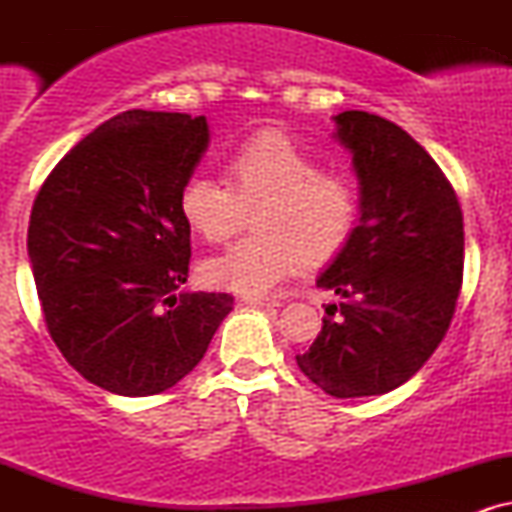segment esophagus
Returning <instances> with one entry per match:
<instances>
[{
  "instance_id": "obj_1",
  "label": "esophagus",
  "mask_w": 512,
  "mask_h": 512,
  "mask_svg": "<svg viewBox=\"0 0 512 512\" xmlns=\"http://www.w3.org/2000/svg\"><path fill=\"white\" fill-rule=\"evenodd\" d=\"M243 303L255 305V308H262V305H267V308H276V305H279V301H274V298H264V296H243Z\"/></svg>"
}]
</instances>
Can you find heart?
<instances>
[{"instance_id":"obj_1","label":"heart","mask_w":512,"mask_h":512,"mask_svg":"<svg viewBox=\"0 0 512 512\" xmlns=\"http://www.w3.org/2000/svg\"><path fill=\"white\" fill-rule=\"evenodd\" d=\"M226 182L192 175L182 185V221L207 243L240 231L245 209L257 207L260 233L240 240L204 264L219 289L262 296L284 284L305 262L327 260L344 248L361 211L356 182L337 170H320L313 154L281 134H260L228 158Z\"/></svg>"}]
</instances>
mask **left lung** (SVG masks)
I'll return each instance as SVG.
<instances>
[{
    "mask_svg": "<svg viewBox=\"0 0 512 512\" xmlns=\"http://www.w3.org/2000/svg\"><path fill=\"white\" fill-rule=\"evenodd\" d=\"M332 120L334 139L351 154L361 211L317 276L342 303L325 310L320 334L296 361L332 397L385 395L448 332L462 286V211L438 163L395 122L363 110Z\"/></svg>",
    "mask_w": 512,
    "mask_h": 512,
    "instance_id": "obj_1",
    "label": "left lung"
}]
</instances>
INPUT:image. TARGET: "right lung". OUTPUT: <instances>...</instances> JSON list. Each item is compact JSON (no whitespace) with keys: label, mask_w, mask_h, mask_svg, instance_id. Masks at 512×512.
<instances>
[{"label":"right lung","mask_w":512,"mask_h":512,"mask_svg":"<svg viewBox=\"0 0 512 512\" xmlns=\"http://www.w3.org/2000/svg\"><path fill=\"white\" fill-rule=\"evenodd\" d=\"M207 146L204 115L127 110L81 139L33 202L28 260L52 342L115 395L180 383L233 310L228 293L182 289L178 197Z\"/></svg>","instance_id":"1"}]
</instances>
